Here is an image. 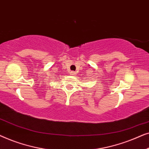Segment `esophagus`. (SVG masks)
Segmentation results:
<instances>
[{
	"instance_id": "obj_1",
	"label": "esophagus",
	"mask_w": 149,
	"mask_h": 149,
	"mask_svg": "<svg viewBox=\"0 0 149 149\" xmlns=\"http://www.w3.org/2000/svg\"><path fill=\"white\" fill-rule=\"evenodd\" d=\"M70 73V74H72V75H74V74H75V72H74V71H71Z\"/></svg>"
}]
</instances>
